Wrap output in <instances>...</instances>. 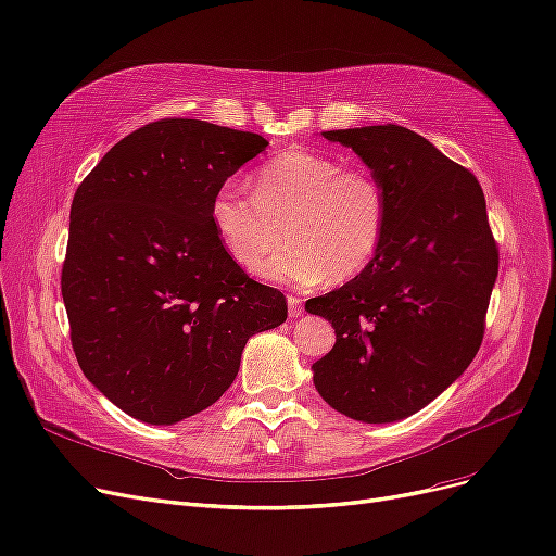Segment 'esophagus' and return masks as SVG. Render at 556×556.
<instances>
[{"label":"esophagus","instance_id":"1","mask_svg":"<svg viewBox=\"0 0 556 556\" xmlns=\"http://www.w3.org/2000/svg\"><path fill=\"white\" fill-rule=\"evenodd\" d=\"M302 312H304L302 298H300V295H289V314H291L293 318H298Z\"/></svg>","mask_w":556,"mask_h":556}]
</instances>
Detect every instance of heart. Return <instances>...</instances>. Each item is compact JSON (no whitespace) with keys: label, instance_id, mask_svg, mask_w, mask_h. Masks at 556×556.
<instances>
[{"label":"heart","instance_id":"heart-1","mask_svg":"<svg viewBox=\"0 0 556 556\" xmlns=\"http://www.w3.org/2000/svg\"><path fill=\"white\" fill-rule=\"evenodd\" d=\"M210 219L226 254L244 270H256L286 232L289 244L258 273L307 289L365 270L386 236L388 195L365 166L291 148L254 170L252 191L238 180L214 189Z\"/></svg>","mask_w":556,"mask_h":556}]
</instances>
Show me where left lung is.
Segmentation results:
<instances>
[{"label":"left lung","mask_w":556,"mask_h":556,"mask_svg":"<svg viewBox=\"0 0 556 556\" xmlns=\"http://www.w3.org/2000/svg\"><path fill=\"white\" fill-rule=\"evenodd\" d=\"M383 182L388 224L379 252L342 289L307 300L332 320L334 346L314 386L353 420L416 414L476 357L498 247L476 175L397 124L324 131Z\"/></svg>","instance_id":"1"}]
</instances>
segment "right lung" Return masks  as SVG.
I'll use <instances>...</instances> for the list:
<instances>
[{
    "mask_svg": "<svg viewBox=\"0 0 556 556\" xmlns=\"http://www.w3.org/2000/svg\"><path fill=\"white\" fill-rule=\"evenodd\" d=\"M267 148L166 117L122 138L71 203L62 298L83 374L124 414L173 425L236 381L247 339L281 326V291L232 261L212 193Z\"/></svg>",
    "mask_w": 556,
    "mask_h": 556,
    "instance_id": "add662e5",
    "label": "right lung"
}]
</instances>
